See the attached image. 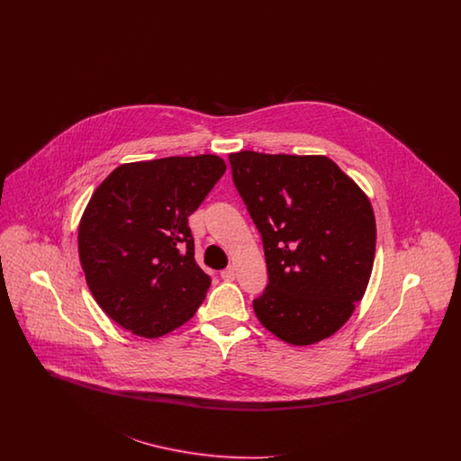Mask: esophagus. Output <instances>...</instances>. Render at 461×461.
I'll list each match as a JSON object with an SVG mask.
<instances>
[{"mask_svg":"<svg viewBox=\"0 0 461 461\" xmlns=\"http://www.w3.org/2000/svg\"><path fill=\"white\" fill-rule=\"evenodd\" d=\"M235 275H237V273H235V267H233V266H228L226 269L221 271V278L226 280V282H233V280H235Z\"/></svg>","mask_w":461,"mask_h":461,"instance_id":"obj_1","label":"esophagus"}]
</instances>
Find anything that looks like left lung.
Listing matches in <instances>:
<instances>
[{
    "label": "left lung",
    "instance_id": "1",
    "mask_svg": "<svg viewBox=\"0 0 461 461\" xmlns=\"http://www.w3.org/2000/svg\"><path fill=\"white\" fill-rule=\"evenodd\" d=\"M230 164L263 237L269 284L252 303L258 320L292 346L333 335L372 276L370 198L325 155L243 150Z\"/></svg>",
    "mask_w": 461,
    "mask_h": 461
}]
</instances>
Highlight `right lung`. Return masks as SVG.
Segmentation results:
<instances>
[{
	"mask_svg": "<svg viewBox=\"0 0 461 461\" xmlns=\"http://www.w3.org/2000/svg\"><path fill=\"white\" fill-rule=\"evenodd\" d=\"M224 171L212 154L130 162L93 192L79 221V259L117 325L155 339L197 312L211 278L195 263L188 216Z\"/></svg>",
	"mask_w": 461,
	"mask_h": 461,
	"instance_id": "obj_1",
	"label": "right lung"
}]
</instances>
